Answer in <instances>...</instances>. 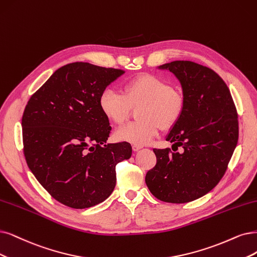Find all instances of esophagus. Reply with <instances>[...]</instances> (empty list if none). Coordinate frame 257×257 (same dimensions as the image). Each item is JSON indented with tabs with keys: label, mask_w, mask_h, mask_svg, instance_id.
Masks as SVG:
<instances>
[{
	"label": "esophagus",
	"mask_w": 257,
	"mask_h": 257,
	"mask_svg": "<svg viewBox=\"0 0 257 257\" xmlns=\"http://www.w3.org/2000/svg\"><path fill=\"white\" fill-rule=\"evenodd\" d=\"M142 148H143V147L140 146V145H132V149H134V151H139Z\"/></svg>",
	"instance_id": "esophagus-1"
}]
</instances>
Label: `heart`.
Instances as JSON below:
<instances>
[{"label": "heart", "instance_id": "heart-1", "mask_svg": "<svg viewBox=\"0 0 257 257\" xmlns=\"http://www.w3.org/2000/svg\"><path fill=\"white\" fill-rule=\"evenodd\" d=\"M140 120L126 123L114 132L119 142L135 145L150 143L163 129L172 128L181 116L184 107L182 94L172 89L166 80L155 75H142L123 85L122 94L106 89L99 97L101 112L109 120L120 125L131 107H138Z\"/></svg>", "mask_w": 257, "mask_h": 257}]
</instances>
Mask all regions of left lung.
I'll list each match as a JSON object with an SVG mask.
<instances>
[{
  "instance_id": "1",
  "label": "left lung",
  "mask_w": 257,
  "mask_h": 257,
  "mask_svg": "<svg viewBox=\"0 0 257 257\" xmlns=\"http://www.w3.org/2000/svg\"><path fill=\"white\" fill-rule=\"evenodd\" d=\"M157 69L175 75L184 107L165 137L176 149H154L157 164L145 181L159 200L186 203L211 192L224 175L238 141L237 112L225 82L206 66L177 60Z\"/></svg>"
}]
</instances>
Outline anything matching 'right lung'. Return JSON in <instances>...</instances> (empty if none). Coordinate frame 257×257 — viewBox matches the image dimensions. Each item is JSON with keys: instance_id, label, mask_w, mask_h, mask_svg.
Instances as JSON below:
<instances>
[{"instance_id": "right-lung-1", "label": "right lung", "mask_w": 257, "mask_h": 257, "mask_svg": "<svg viewBox=\"0 0 257 257\" xmlns=\"http://www.w3.org/2000/svg\"><path fill=\"white\" fill-rule=\"evenodd\" d=\"M123 73L88 62L66 64L26 104V163L66 206L87 208L106 200L116 184L115 165L132 155L126 142L107 143L111 127L99 107L100 94Z\"/></svg>"}]
</instances>
